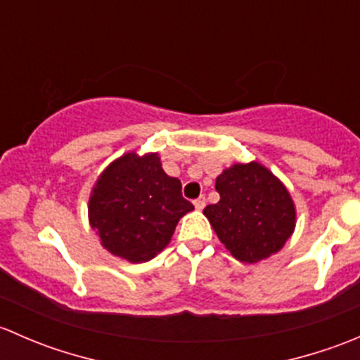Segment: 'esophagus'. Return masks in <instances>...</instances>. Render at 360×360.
<instances>
[{
    "label": "esophagus",
    "mask_w": 360,
    "mask_h": 360,
    "mask_svg": "<svg viewBox=\"0 0 360 360\" xmlns=\"http://www.w3.org/2000/svg\"><path fill=\"white\" fill-rule=\"evenodd\" d=\"M193 205H195V207H197V209H198V210H202V209H203V207H205V197H200V198H197V200H195V202H193Z\"/></svg>",
    "instance_id": "34e87169"
}]
</instances>
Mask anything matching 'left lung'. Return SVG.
<instances>
[{"label": "left lung", "instance_id": "8db88e82", "mask_svg": "<svg viewBox=\"0 0 360 360\" xmlns=\"http://www.w3.org/2000/svg\"><path fill=\"white\" fill-rule=\"evenodd\" d=\"M219 202L207 205L224 248L242 263H257L278 252L296 226V207L277 176L257 162L235 163L217 176Z\"/></svg>", "mask_w": 360, "mask_h": 360}]
</instances>
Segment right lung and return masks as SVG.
Listing matches in <instances>:
<instances>
[{"label": "right lung", "instance_id": "1", "mask_svg": "<svg viewBox=\"0 0 360 360\" xmlns=\"http://www.w3.org/2000/svg\"><path fill=\"white\" fill-rule=\"evenodd\" d=\"M193 209L181 181L163 172L158 153L130 151L97 177L89 221L112 256L146 263L169 245L181 217Z\"/></svg>", "mask_w": 360, "mask_h": 360}]
</instances>
